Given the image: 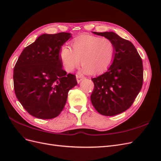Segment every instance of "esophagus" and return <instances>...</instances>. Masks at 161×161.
<instances>
[{
  "label": "esophagus",
  "mask_w": 161,
  "mask_h": 161,
  "mask_svg": "<svg viewBox=\"0 0 161 161\" xmlns=\"http://www.w3.org/2000/svg\"><path fill=\"white\" fill-rule=\"evenodd\" d=\"M76 81H77V82L80 83V81H82L83 79H85V77L81 76V75H77L76 76Z\"/></svg>",
  "instance_id": "obj_1"
}]
</instances>
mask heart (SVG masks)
Here are the masks:
<instances>
[{
	"instance_id": "heart-1",
	"label": "heart",
	"mask_w": 161,
	"mask_h": 161,
	"mask_svg": "<svg viewBox=\"0 0 161 161\" xmlns=\"http://www.w3.org/2000/svg\"><path fill=\"white\" fill-rule=\"evenodd\" d=\"M72 49L64 46L60 51V58L63 67L72 72L80 63L85 73H100L111 65L115 47L113 42L106 37L83 35L71 43Z\"/></svg>"
}]
</instances>
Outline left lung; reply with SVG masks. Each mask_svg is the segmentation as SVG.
I'll list each match as a JSON object with an SVG mask.
<instances>
[{"mask_svg": "<svg viewBox=\"0 0 161 161\" xmlns=\"http://www.w3.org/2000/svg\"><path fill=\"white\" fill-rule=\"evenodd\" d=\"M93 34L110 40L115 47L111 66L104 74L93 78L91 96L98 113L112 116L125 112L133 104L143 85V62L133 43L113 31Z\"/></svg>", "mask_w": 161, "mask_h": 161, "instance_id": "1", "label": "left lung"}]
</instances>
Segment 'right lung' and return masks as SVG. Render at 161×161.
I'll list each match as a JSON object with an SVG mask.
<instances>
[{
	"label": "right lung",
	"instance_id": "right-lung-1",
	"mask_svg": "<svg viewBox=\"0 0 161 161\" xmlns=\"http://www.w3.org/2000/svg\"><path fill=\"white\" fill-rule=\"evenodd\" d=\"M71 34H44L25 47L14 69L16 98L30 115L40 119L58 116L76 76L63 69L60 51Z\"/></svg>",
	"mask_w": 161,
	"mask_h": 161
}]
</instances>
